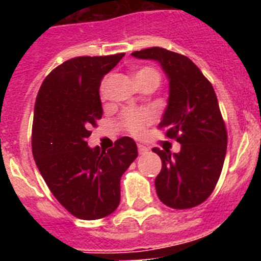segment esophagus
<instances>
[{
	"label": "esophagus",
	"mask_w": 261,
	"mask_h": 261,
	"mask_svg": "<svg viewBox=\"0 0 261 261\" xmlns=\"http://www.w3.org/2000/svg\"><path fill=\"white\" fill-rule=\"evenodd\" d=\"M137 147H138V153H140V154H146L147 151H149V149H147L146 146H144V145H141V144L138 145Z\"/></svg>",
	"instance_id": "1"
}]
</instances>
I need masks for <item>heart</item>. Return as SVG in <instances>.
Segmentation results:
<instances>
[{
    "mask_svg": "<svg viewBox=\"0 0 261 261\" xmlns=\"http://www.w3.org/2000/svg\"><path fill=\"white\" fill-rule=\"evenodd\" d=\"M112 77L107 75L102 81L100 85V96L103 99L107 98L108 86L111 84ZM135 80L141 87H153L154 90L159 86L161 82V74L153 66H144V68L138 69L135 73ZM151 121V115L144 112V111H125L121 116H120V125L125 129L126 132L133 136H140L145 130L146 125Z\"/></svg>",
    "mask_w": 261,
    "mask_h": 261,
    "instance_id": "heart-1",
    "label": "heart"
}]
</instances>
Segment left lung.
Wrapping results in <instances>:
<instances>
[{"instance_id": "left-lung-1", "label": "left lung", "mask_w": 261, "mask_h": 261, "mask_svg": "<svg viewBox=\"0 0 261 261\" xmlns=\"http://www.w3.org/2000/svg\"><path fill=\"white\" fill-rule=\"evenodd\" d=\"M137 59L155 60L170 80V96L159 129L181 144L180 151H153L162 170L155 177L159 200L172 209L202 204L217 186L227 147V130L212 84L190 59L165 48L136 50Z\"/></svg>"}]
</instances>
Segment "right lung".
<instances>
[{
    "mask_svg": "<svg viewBox=\"0 0 261 261\" xmlns=\"http://www.w3.org/2000/svg\"><path fill=\"white\" fill-rule=\"evenodd\" d=\"M125 53L81 56L62 62L41 84L32 123V154L57 201L80 220H99L120 204V179L137 158V145L121 137L100 151L87 146L102 119L99 86Z\"/></svg>",
    "mask_w": 261,
    "mask_h": 261,
    "instance_id": "add662e5",
    "label": "right lung"
}]
</instances>
